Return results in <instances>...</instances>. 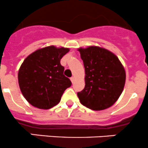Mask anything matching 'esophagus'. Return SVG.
Listing matches in <instances>:
<instances>
[{"instance_id":"esophagus-1","label":"esophagus","mask_w":148,"mask_h":148,"mask_svg":"<svg viewBox=\"0 0 148 148\" xmlns=\"http://www.w3.org/2000/svg\"><path fill=\"white\" fill-rule=\"evenodd\" d=\"M71 82H72L73 83H74V80H75V77H71Z\"/></svg>"}]
</instances>
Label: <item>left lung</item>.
<instances>
[{"label": "left lung", "mask_w": 148, "mask_h": 148, "mask_svg": "<svg viewBox=\"0 0 148 148\" xmlns=\"http://www.w3.org/2000/svg\"><path fill=\"white\" fill-rule=\"evenodd\" d=\"M85 68V88L77 93L80 103L92 110L112 106L123 91L126 73L119 58L104 48H79Z\"/></svg>", "instance_id": "left-lung-1"}]
</instances>
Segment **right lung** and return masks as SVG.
<instances>
[{"instance_id": "add662e5", "label": "right lung", "mask_w": 148, "mask_h": 148, "mask_svg": "<svg viewBox=\"0 0 148 148\" xmlns=\"http://www.w3.org/2000/svg\"><path fill=\"white\" fill-rule=\"evenodd\" d=\"M68 48L49 46L29 55L21 64L18 73V85L23 96L30 104L49 109L60 101L71 80L64 75L60 64Z\"/></svg>"}]
</instances>
